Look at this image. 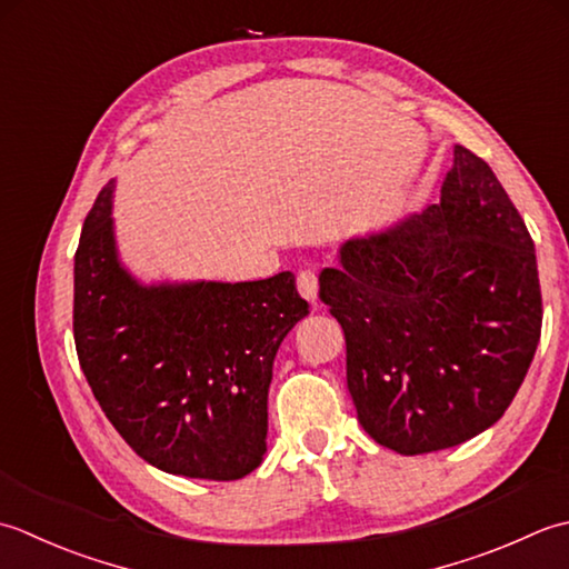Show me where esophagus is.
I'll return each instance as SVG.
<instances>
[{
	"label": "esophagus",
	"instance_id": "obj_1",
	"mask_svg": "<svg viewBox=\"0 0 569 569\" xmlns=\"http://www.w3.org/2000/svg\"><path fill=\"white\" fill-rule=\"evenodd\" d=\"M297 289L299 295L309 299V301H317V289H319V282H317V274L311 268H305L297 272Z\"/></svg>",
	"mask_w": 569,
	"mask_h": 569
}]
</instances>
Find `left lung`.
Here are the masks:
<instances>
[{
    "label": "left lung",
    "mask_w": 569,
    "mask_h": 569,
    "mask_svg": "<svg viewBox=\"0 0 569 569\" xmlns=\"http://www.w3.org/2000/svg\"><path fill=\"white\" fill-rule=\"evenodd\" d=\"M319 299L343 329L358 422L405 457L501 420L540 341L532 238L491 167L461 144L439 203L346 242L341 268L319 274Z\"/></svg>",
    "instance_id": "left-lung-1"
}]
</instances>
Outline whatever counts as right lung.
<instances>
[{
  "mask_svg": "<svg viewBox=\"0 0 569 569\" xmlns=\"http://www.w3.org/2000/svg\"><path fill=\"white\" fill-rule=\"evenodd\" d=\"M112 181L76 250L80 368L114 430L152 467L236 481L260 467L284 336L309 315L292 272L258 282L142 287L114 252Z\"/></svg>",
  "mask_w": 569,
  "mask_h": 569,
  "instance_id": "obj_1",
  "label": "right lung"
}]
</instances>
